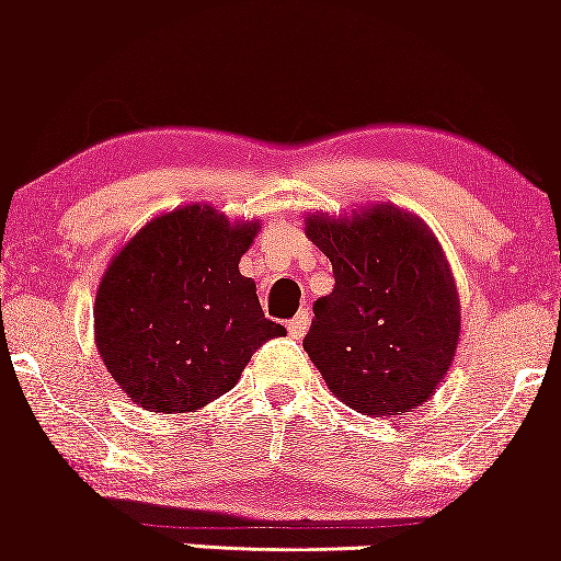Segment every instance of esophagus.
Masks as SVG:
<instances>
[{
  "instance_id": "34e87169",
  "label": "esophagus",
  "mask_w": 561,
  "mask_h": 561,
  "mask_svg": "<svg viewBox=\"0 0 561 561\" xmlns=\"http://www.w3.org/2000/svg\"><path fill=\"white\" fill-rule=\"evenodd\" d=\"M307 329H310V314L307 312H299L297 318L291 320V323H288V336L291 339H305V333H307Z\"/></svg>"
}]
</instances>
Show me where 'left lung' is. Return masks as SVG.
I'll use <instances>...</instances> for the list:
<instances>
[{
	"label": "left lung",
	"mask_w": 561,
	"mask_h": 561,
	"mask_svg": "<svg viewBox=\"0 0 561 561\" xmlns=\"http://www.w3.org/2000/svg\"><path fill=\"white\" fill-rule=\"evenodd\" d=\"M305 236L336 278L305 336L331 392L374 419L424 405L461 336V299L434 232L408 209L374 204L344 217L307 214Z\"/></svg>",
	"instance_id": "1"
}]
</instances>
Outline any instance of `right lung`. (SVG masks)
<instances>
[{"label":"right lung","instance_id":"1","mask_svg":"<svg viewBox=\"0 0 561 561\" xmlns=\"http://www.w3.org/2000/svg\"><path fill=\"white\" fill-rule=\"evenodd\" d=\"M260 228L209 204L178 206L113 254L94 297V344L135 405L196 413L236 387L260 344L286 333L238 270Z\"/></svg>","mask_w":561,"mask_h":561}]
</instances>
